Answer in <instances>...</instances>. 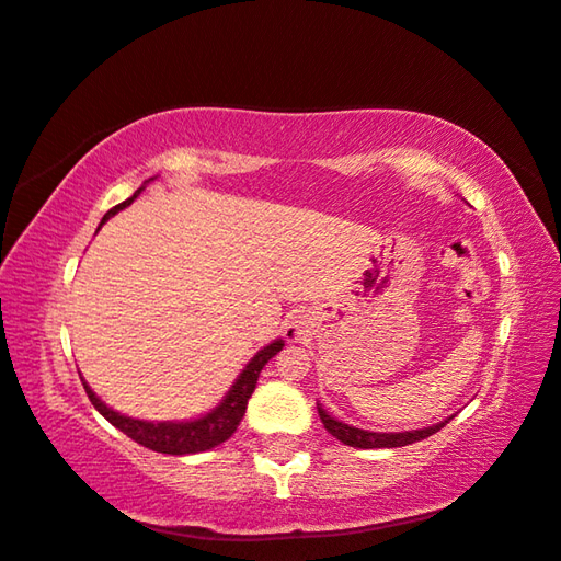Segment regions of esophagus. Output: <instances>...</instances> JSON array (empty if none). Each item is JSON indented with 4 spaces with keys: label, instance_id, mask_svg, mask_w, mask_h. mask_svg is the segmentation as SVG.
<instances>
[{
    "label": "esophagus",
    "instance_id": "1",
    "mask_svg": "<svg viewBox=\"0 0 561 561\" xmlns=\"http://www.w3.org/2000/svg\"><path fill=\"white\" fill-rule=\"evenodd\" d=\"M285 335H288V341H295V339H297V329H295V327H288V331H285Z\"/></svg>",
    "mask_w": 561,
    "mask_h": 561
}]
</instances>
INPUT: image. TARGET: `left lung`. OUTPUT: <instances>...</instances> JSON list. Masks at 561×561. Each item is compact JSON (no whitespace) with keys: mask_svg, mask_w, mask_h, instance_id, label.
<instances>
[{"mask_svg":"<svg viewBox=\"0 0 561 561\" xmlns=\"http://www.w3.org/2000/svg\"><path fill=\"white\" fill-rule=\"evenodd\" d=\"M319 408V417L323 422V427H327L329 434H333L335 439L347 444V446H355V449H396V446H408V444H415V442H422L432 437L434 432H439L446 422L444 420L439 422V425H432V427H425V430H415V432H398V434H381V432H365V430H357V427H351V425H343V422L333 420L327 410H323L321 405Z\"/></svg>","mask_w":561,"mask_h":561,"instance_id":"left-lung-1","label":"left lung"}]
</instances>
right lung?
Masks as SVG:
<instances>
[{"label": "right lung", "instance_id": "add662e5", "mask_svg": "<svg viewBox=\"0 0 561 561\" xmlns=\"http://www.w3.org/2000/svg\"><path fill=\"white\" fill-rule=\"evenodd\" d=\"M141 194V190H136L131 198L127 202L117 204L115 208H110L103 222L115 216L117 210H122L124 206H129L136 196ZM101 222V226H103ZM283 341H273L271 345H266L264 351H259L252 363L244 367V371L240 375V379L234 381V386L230 389V393L226 396V401H222L214 413H208L198 420L192 422H144V420H131V417H124L115 410L107 408L101 398H98L91 389L89 383L83 381V389L89 393L91 403L95 405L98 413H101L110 425H115L119 432L127 434L129 439H134L136 444L146 446V449L158 451V454H170V456H184V454H198V451H208L214 449V446L222 444L226 439H230V434L238 430V425L244 417V410H247V401L252 398L254 389H256V381L261 369L268 363V359L280 353Z\"/></svg>", "mask_w": 561, "mask_h": 561}]
</instances>
